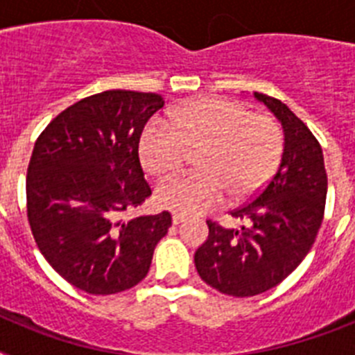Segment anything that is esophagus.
<instances>
[{"label": "esophagus", "mask_w": 355, "mask_h": 355, "mask_svg": "<svg viewBox=\"0 0 355 355\" xmlns=\"http://www.w3.org/2000/svg\"><path fill=\"white\" fill-rule=\"evenodd\" d=\"M187 218L188 216L183 215V213H172V222H174V224H181V222H184Z\"/></svg>", "instance_id": "esophagus-1"}]
</instances>
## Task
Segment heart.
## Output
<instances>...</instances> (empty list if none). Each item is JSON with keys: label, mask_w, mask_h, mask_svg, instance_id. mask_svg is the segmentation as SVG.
I'll use <instances>...</instances> for the list:
<instances>
[{"label": "heart", "mask_w": 355, "mask_h": 355, "mask_svg": "<svg viewBox=\"0 0 355 355\" xmlns=\"http://www.w3.org/2000/svg\"><path fill=\"white\" fill-rule=\"evenodd\" d=\"M140 162L150 175L168 180L196 155L197 174L163 184V208L197 215L227 196L240 205L261 190L283 153V133L274 117L250 114L245 105L220 97H197L168 112L167 126L153 124L139 144Z\"/></svg>", "instance_id": "obj_1"}]
</instances>
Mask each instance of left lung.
<instances>
[{
    "label": "left lung",
    "instance_id": "obj_1",
    "mask_svg": "<svg viewBox=\"0 0 355 355\" xmlns=\"http://www.w3.org/2000/svg\"><path fill=\"white\" fill-rule=\"evenodd\" d=\"M254 97L283 126L281 163L252 202L231 211L245 225L225 229L208 220V240L193 256L200 279L231 297L270 290L302 263L322 225L327 197L324 155L309 128L275 97Z\"/></svg>",
    "mask_w": 355,
    "mask_h": 355
}]
</instances>
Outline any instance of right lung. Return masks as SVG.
Listing matches in <instances>:
<instances>
[{
  "label": "right lung",
  "mask_w": 355,
  "mask_h": 355,
  "mask_svg": "<svg viewBox=\"0 0 355 355\" xmlns=\"http://www.w3.org/2000/svg\"><path fill=\"white\" fill-rule=\"evenodd\" d=\"M163 105L158 94L106 90L69 106L37 139L28 222L46 261L78 290L114 295L139 284L171 227L168 211L121 218L150 196L139 142Z\"/></svg>",
  "instance_id": "right-lung-1"
}]
</instances>
